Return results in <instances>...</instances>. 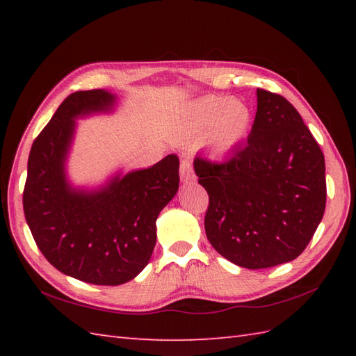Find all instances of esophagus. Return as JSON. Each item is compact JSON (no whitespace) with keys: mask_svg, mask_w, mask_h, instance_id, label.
<instances>
[{"mask_svg":"<svg viewBox=\"0 0 356 356\" xmlns=\"http://www.w3.org/2000/svg\"><path fill=\"white\" fill-rule=\"evenodd\" d=\"M195 179V174L193 170V165L190 159H184L182 163H180V180L184 184H190Z\"/></svg>","mask_w":356,"mask_h":356,"instance_id":"esophagus-1","label":"esophagus"}]
</instances>
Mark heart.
<instances>
[{
	"instance_id": "obj_1",
	"label": "heart",
	"mask_w": 356,
	"mask_h": 356,
	"mask_svg": "<svg viewBox=\"0 0 356 356\" xmlns=\"http://www.w3.org/2000/svg\"><path fill=\"white\" fill-rule=\"evenodd\" d=\"M252 127V111L248 105L229 97L203 96L190 104L185 111L184 136L205 142L216 153H229L246 139Z\"/></svg>"
}]
</instances>
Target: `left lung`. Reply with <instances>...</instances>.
Instances as JSON below:
<instances>
[{
    "mask_svg": "<svg viewBox=\"0 0 356 356\" xmlns=\"http://www.w3.org/2000/svg\"><path fill=\"white\" fill-rule=\"evenodd\" d=\"M194 171L209 195V243L241 268L297 259L326 208L320 145L289 101L261 88L246 145L220 163L195 157Z\"/></svg>",
    "mask_w": 356,
    "mask_h": 356,
    "instance_id": "8db88e82",
    "label": "left lung"
}]
</instances>
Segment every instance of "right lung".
Here are the masks:
<instances>
[{
  "mask_svg": "<svg viewBox=\"0 0 356 356\" xmlns=\"http://www.w3.org/2000/svg\"><path fill=\"white\" fill-rule=\"evenodd\" d=\"M107 90L74 92L35 139L22 194L38 248L63 274L118 286L147 266L156 245V220L179 190V157L145 170L118 172L104 185L76 188L67 177L76 119L115 110Z\"/></svg>",
  "mask_w": 356,
  "mask_h": 356,
  "instance_id": "obj_1",
  "label": "right lung"
}]
</instances>
